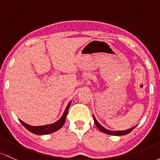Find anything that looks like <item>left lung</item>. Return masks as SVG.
Here are the masks:
<instances>
[{"mask_svg":"<svg viewBox=\"0 0 160 160\" xmlns=\"http://www.w3.org/2000/svg\"><path fill=\"white\" fill-rule=\"evenodd\" d=\"M93 118H94V123L95 125H96V126L98 127V129L100 131V132H103V133H106V134H111V135H116V136H120V135H125V134H127L128 133H130L131 132H132L133 129L135 128V126L132 127V128L128 129V130H125V131H109V130H107V128H103V126H102L98 122V121H97V119H95L94 116L93 115Z\"/></svg>","mask_w":160,"mask_h":160,"instance_id":"8db88e82","label":"left lung"}]
</instances>
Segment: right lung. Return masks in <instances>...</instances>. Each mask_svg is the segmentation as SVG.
I'll return each mask as SVG.
<instances>
[{"label": "right lung", "instance_id": "right-lung-1", "mask_svg": "<svg viewBox=\"0 0 160 160\" xmlns=\"http://www.w3.org/2000/svg\"><path fill=\"white\" fill-rule=\"evenodd\" d=\"M71 102H69V104L67 105L66 108L64 111L63 114L61 116V118L58 121H57L56 122L53 124H50V125H42V126H32V125H28V124L23 122L22 121L19 120L23 126L26 128L27 130L31 132L32 133L35 134H38V135H42V134H48L53 133V132H56V131L59 130V129L62 128V126L63 125L64 122L66 121V116L68 114V111H69V108L70 107Z\"/></svg>", "mask_w": 160, "mask_h": 160}]
</instances>
